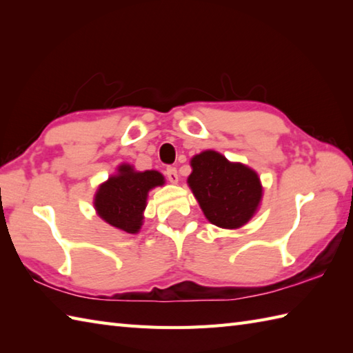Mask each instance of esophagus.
Here are the masks:
<instances>
[{
    "instance_id": "1",
    "label": "esophagus",
    "mask_w": 353,
    "mask_h": 353,
    "mask_svg": "<svg viewBox=\"0 0 353 353\" xmlns=\"http://www.w3.org/2000/svg\"><path fill=\"white\" fill-rule=\"evenodd\" d=\"M165 174H167V179L171 182V183H177L179 182V174H177V170L176 168H167V171H165Z\"/></svg>"
}]
</instances>
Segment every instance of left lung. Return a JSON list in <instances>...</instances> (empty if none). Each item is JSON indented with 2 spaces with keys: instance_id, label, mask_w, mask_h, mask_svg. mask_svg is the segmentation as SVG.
Listing matches in <instances>:
<instances>
[{
  "instance_id": "obj_1",
  "label": "left lung",
  "mask_w": 353,
  "mask_h": 353,
  "mask_svg": "<svg viewBox=\"0 0 353 353\" xmlns=\"http://www.w3.org/2000/svg\"><path fill=\"white\" fill-rule=\"evenodd\" d=\"M188 186L209 223L221 229H239L258 212L262 194L258 172L241 162L205 150L191 157Z\"/></svg>"
}]
</instances>
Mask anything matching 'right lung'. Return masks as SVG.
Masks as SVG:
<instances>
[{
  "label": "right lung",
  "mask_w": 353,
  "mask_h": 353,
  "mask_svg": "<svg viewBox=\"0 0 353 353\" xmlns=\"http://www.w3.org/2000/svg\"><path fill=\"white\" fill-rule=\"evenodd\" d=\"M163 185L165 177L159 171H137L130 163L118 165L115 174L95 191V212L112 228L138 234L144 224L148 192Z\"/></svg>",
  "instance_id": "right-lung-1"
}]
</instances>
